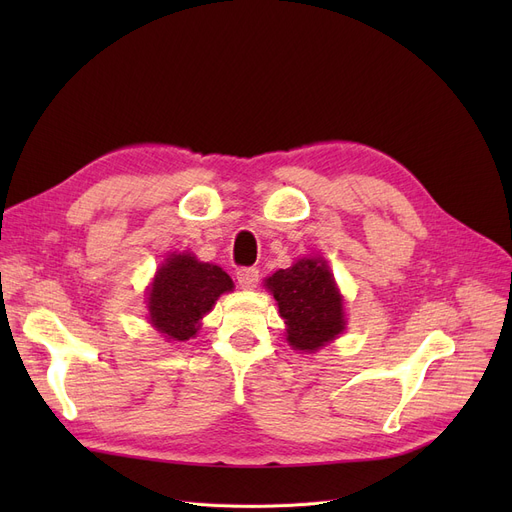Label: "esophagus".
Returning <instances> with one entry per match:
<instances>
[{
    "label": "esophagus",
    "mask_w": 512,
    "mask_h": 512,
    "mask_svg": "<svg viewBox=\"0 0 512 512\" xmlns=\"http://www.w3.org/2000/svg\"><path fill=\"white\" fill-rule=\"evenodd\" d=\"M236 280L242 290H253L259 282V270L257 267H240L236 272Z\"/></svg>",
    "instance_id": "obj_1"
}]
</instances>
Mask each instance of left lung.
I'll list each match as a JSON object with an SVG mask.
<instances>
[{
	"instance_id": "1",
	"label": "left lung",
	"mask_w": 512,
	"mask_h": 512,
	"mask_svg": "<svg viewBox=\"0 0 512 512\" xmlns=\"http://www.w3.org/2000/svg\"><path fill=\"white\" fill-rule=\"evenodd\" d=\"M265 286L278 301L294 351L315 353L344 332L342 294L326 259H301L267 278Z\"/></svg>"
}]
</instances>
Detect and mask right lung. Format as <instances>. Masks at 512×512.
Returning <instances> with one entry per match:
<instances>
[{"label":"right lung","instance_id":"add662e5","mask_svg":"<svg viewBox=\"0 0 512 512\" xmlns=\"http://www.w3.org/2000/svg\"><path fill=\"white\" fill-rule=\"evenodd\" d=\"M234 282L220 265L203 263L191 253H172L149 286V324L168 342L193 338L201 319Z\"/></svg>","mask_w":512,"mask_h":512}]
</instances>
